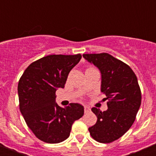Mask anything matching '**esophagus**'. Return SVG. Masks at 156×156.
I'll list each match as a JSON object with an SVG mask.
<instances>
[{
  "instance_id": "obj_1",
  "label": "esophagus",
  "mask_w": 156,
  "mask_h": 156,
  "mask_svg": "<svg viewBox=\"0 0 156 156\" xmlns=\"http://www.w3.org/2000/svg\"><path fill=\"white\" fill-rule=\"evenodd\" d=\"M90 107H88V106H86V105L84 106V112H85V113H87V112H90Z\"/></svg>"
}]
</instances>
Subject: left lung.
<instances>
[{
    "mask_svg": "<svg viewBox=\"0 0 156 156\" xmlns=\"http://www.w3.org/2000/svg\"><path fill=\"white\" fill-rule=\"evenodd\" d=\"M83 57L100 71L101 92L108 101L106 111L91 108L98 119L88 129L98 142H112L130 128L140 108L141 93L137 76L129 66L109 54H84Z\"/></svg>",
    "mask_w": 156,
    "mask_h": 156,
    "instance_id": "left-lung-1",
    "label": "left lung"
}]
</instances>
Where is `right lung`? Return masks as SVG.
I'll return each instance as SVG.
<instances>
[{
  "instance_id": "right-lung-1",
  "label": "right lung",
  "mask_w": 156,
  "mask_h": 156,
  "mask_svg": "<svg viewBox=\"0 0 156 156\" xmlns=\"http://www.w3.org/2000/svg\"><path fill=\"white\" fill-rule=\"evenodd\" d=\"M82 56L51 55L31 63L18 85L19 108L27 126L36 137L49 144L69 137L72 125L83 115L84 108L71 103L62 108L55 92L64 88L69 72Z\"/></svg>"
}]
</instances>
